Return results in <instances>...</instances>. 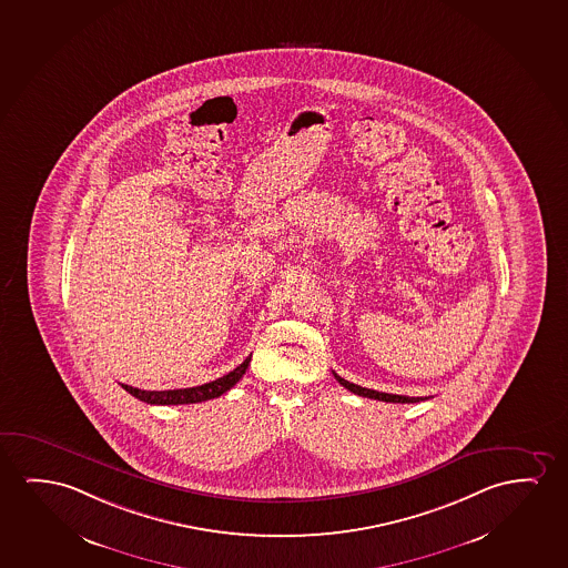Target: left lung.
Instances as JSON below:
<instances>
[{"label":"left lung","mask_w":568,"mask_h":568,"mask_svg":"<svg viewBox=\"0 0 568 568\" xmlns=\"http://www.w3.org/2000/svg\"><path fill=\"white\" fill-rule=\"evenodd\" d=\"M333 376H335L336 382L343 385V387H346L348 392L362 395V397H369V399L385 400V403H420V400L428 399V397H407V395H393V393L374 392V389H368V387H359V385L346 382L344 377L338 376L335 372H333Z\"/></svg>","instance_id":"1"}]
</instances>
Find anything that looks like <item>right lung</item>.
Masks as SVG:
<instances>
[{
	"instance_id": "add662e5",
	"label": "right lung",
	"mask_w": 568,
	"mask_h": 568,
	"mask_svg": "<svg viewBox=\"0 0 568 568\" xmlns=\"http://www.w3.org/2000/svg\"><path fill=\"white\" fill-rule=\"evenodd\" d=\"M248 362L251 356L245 358L243 364H240L237 368L230 372L227 376L217 377L210 384L196 385V387H186V389H169V392H144V389H138L132 385H124L122 387L134 395L136 399L144 400L148 405H192V403H202V400L216 399L220 395H224L225 392H230L233 385L240 382L243 374L247 372Z\"/></svg>"
}]
</instances>
